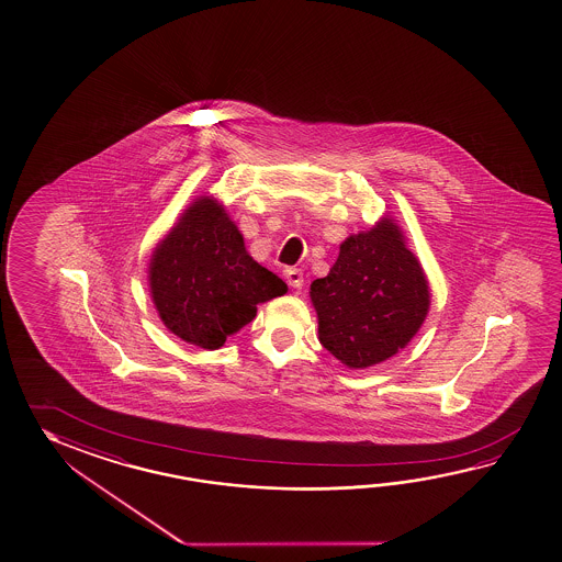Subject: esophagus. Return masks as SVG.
Listing matches in <instances>:
<instances>
[{
  "mask_svg": "<svg viewBox=\"0 0 562 562\" xmlns=\"http://www.w3.org/2000/svg\"><path fill=\"white\" fill-rule=\"evenodd\" d=\"M285 281L286 285L293 286V289H301L305 283L301 269H285Z\"/></svg>",
  "mask_w": 562,
  "mask_h": 562,
  "instance_id": "esophagus-1",
  "label": "esophagus"
}]
</instances>
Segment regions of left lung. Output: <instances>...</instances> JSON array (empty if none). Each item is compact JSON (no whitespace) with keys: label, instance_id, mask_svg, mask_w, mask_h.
Here are the masks:
<instances>
[{"label":"left lung","instance_id":"1","mask_svg":"<svg viewBox=\"0 0 562 562\" xmlns=\"http://www.w3.org/2000/svg\"><path fill=\"white\" fill-rule=\"evenodd\" d=\"M310 295L322 346L351 370L404 349L430 310L424 269L387 216L341 243L329 276L315 279Z\"/></svg>","mask_w":562,"mask_h":562}]
</instances>
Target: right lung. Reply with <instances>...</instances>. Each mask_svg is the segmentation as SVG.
Segmentation results:
<instances>
[{
  "label": "right lung",
  "instance_id": "add662e5",
  "mask_svg": "<svg viewBox=\"0 0 562 562\" xmlns=\"http://www.w3.org/2000/svg\"><path fill=\"white\" fill-rule=\"evenodd\" d=\"M148 281L168 331L203 349H218L252 322L259 303L286 293L283 279L252 259L211 196L196 199L158 243Z\"/></svg>",
  "mask_w": 562,
  "mask_h": 562
}]
</instances>
